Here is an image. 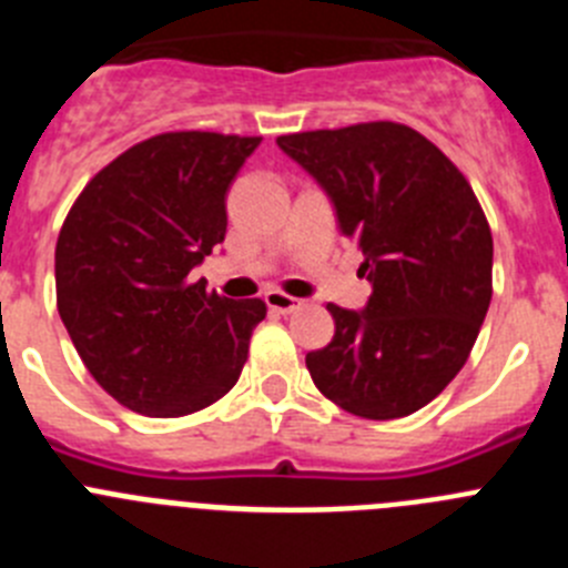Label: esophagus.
<instances>
[{
    "instance_id": "1",
    "label": "esophagus",
    "mask_w": 568,
    "mask_h": 568,
    "mask_svg": "<svg viewBox=\"0 0 568 568\" xmlns=\"http://www.w3.org/2000/svg\"><path fill=\"white\" fill-rule=\"evenodd\" d=\"M264 301H267V307L273 310V313H281V315H287V313H293V310L301 307L298 298H293V295H287V293H281V290H270V293L264 295Z\"/></svg>"
}]
</instances>
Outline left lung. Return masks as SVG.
<instances>
[{
  "label": "left lung",
  "instance_id": "left-lung-1",
  "mask_svg": "<svg viewBox=\"0 0 568 568\" xmlns=\"http://www.w3.org/2000/svg\"><path fill=\"white\" fill-rule=\"evenodd\" d=\"M318 179L364 253V313L327 304L335 335L307 353L324 398L369 420L418 413L469 358L491 301V230L466 175L418 130L361 122L278 135Z\"/></svg>",
  "mask_w": 568,
  "mask_h": 568
}]
</instances>
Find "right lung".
<instances>
[{
  "mask_svg": "<svg viewBox=\"0 0 568 568\" xmlns=\"http://www.w3.org/2000/svg\"><path fill=\"white\" fill-rule=\"evenodd\" d=\"M261 135L173 130L99 170L57 241V307L88 373L148 418H182L239 381L267 304L190 281L227 233V190Z\"/></svg>",
  "mask_w": 568,
  "mask_h": 568,
  "instance_id": "1",
  "label": "right lung"
}]
</instances>
